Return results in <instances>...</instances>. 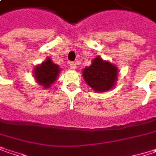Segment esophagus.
I'll use <instances>...</instances> for the list:
<instances>
[{
    "label": "esophagus",
    "instance_id": "esophagus-1",
    "mask_svg": "<svg viewBox=\"0 0 156 156\" xmlns=\"http://www.w3.org/2000/svg\"><path fill=\"white\" fill-rule=\"evenodd\" d=\"M69 68H70L71 69H76V68H77L76 63H75V62H70V63H69Z\"/></svg>",
    "mask_w": 156,
    "mask_h": 156
}]
</instances>
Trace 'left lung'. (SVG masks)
<instances>
[{"mask_svg":"<svg viewBox=\"0 0 156 156\" xmlns=\"http://www.w3.org/2000/svg\"><path fill=\"white\" fill-rule=\"evenodd\" d=\"M83 78L87 84L97 92L108 91L117 81L118 69L109 61L99 56L92 60V64L83 69Z\"/></svg>","mask_w":156,"mask_h":156,"instance_id":"left-lung-1","label":"left lung"}]
</instances>
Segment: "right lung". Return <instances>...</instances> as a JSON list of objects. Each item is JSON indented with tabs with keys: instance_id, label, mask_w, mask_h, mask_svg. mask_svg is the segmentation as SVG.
Returning <instances> with one entry per match:
<instances>
[{
	"instance_id": "obj_1",
	"label": "right lung",
	"mask_w": 156,
	"mask_h": 156,
	"mask_svg": "<svg viewBox=\"0 0 156 156\" xmlns=\"http://www.w3.org/2000/svg\"><path fill=\"white\" fill-rule=\"evenodd\" d=\"M60 71V68L54 64L48 57L46 60L40 65H37L34 69V78L39 85L48 88L53 84L58 78Z\"/></svg>"
}]
</instances>
